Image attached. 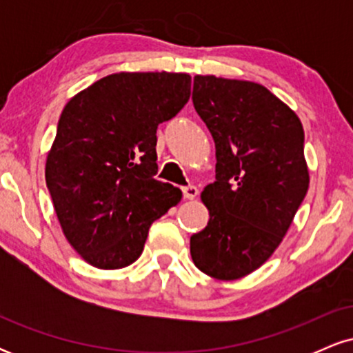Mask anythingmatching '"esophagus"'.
<instances>
[{"mask_svg":"<svg viewBox=\"0 0 353 353\" xmlns=\"http://www.w3.org/2000/svg\"><path fill=\"white\" fill-rule=\"evenodd\" d=\"M182 194H184V199H196L197 194H199V190H197L196 185H185V188H182Z\"/></svg>","mask_w":353,"mask_h":353,"instance_id":"1","label":"esophagus"}]
</instances>
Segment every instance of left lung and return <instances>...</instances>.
I'll use <instances>...</instances> for the list:
<instances>
[{"mask_svg":"<svg viewBox=\"0 0 353 353\" xmlns=\"http://www.w3.org/2000/svg\"><path fill=\"white\" fill-rule=\"evenodd\" d=\"M192 103L216 143V182L201 199L204 230L190 237L201 272L236 281L281 245L309 189L303 128L262 84L216 76L194 78Z\"/></svg>","mask_w":353,"mask_h":353,"instance_id":"obj_1","label":"left lung"}]
</instances>
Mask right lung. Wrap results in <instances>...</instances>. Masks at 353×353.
I'll return each mask as SVG.
<instances>
[{"instance_id":"obj_1","label":"right lung","mask_w":353,"mask_h":353,"mask_svg":"<svg viewBox=\"0 0 353 353\" xmlns=\"http://www.w3.org/2000/svg\"><path fill=\"white\" fill-rule=\"evenodd\" d=\"M189 96L185 72H116L64 106L44 174L64 237L88 264L131 265L152 222L181 202L154 179L156 131Z\"/></svg>"}]
</instances>
